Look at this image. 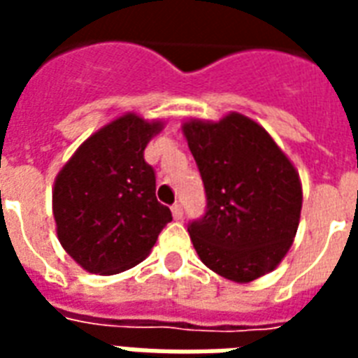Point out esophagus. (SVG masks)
Returning <instances> with one entry per match:
<instances>
[{
	"mask_svg": "<svg viewBox=\"0 0 358 358\" xmlns=\"http://www.w3.org/2000/svg\"><path fill=\"white\" fill-rule=\"evenodd\" d=\"M171 210H173V217L176 219V221H180V219L184 217V210H182V204H178V202H176V204H173V208H171Z\"/></svg>",
	"mask_w": 358,
	"mask_h": 358,
	"instance_id": "obj_1",
	"label": "esophagus"
}]
</instances>
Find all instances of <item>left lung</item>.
<instances>
[{
    "label": "left lung",
    "mask_w": 358,
    "mask_h": 358,
    "mask_svg": "<svg viewBox=\"0 0 358 358\" xmlns=\"http://www.w3.org/2000/svg\"><path fill=\"white\" fill-rule=\"evenodd\" d=\"M201 171L208 212L187 227L202 264L232 282L271 273L299 227L303 187L294 163L249 117L182 124Z\"/></svg>",
    "instance_id": "obj_1"
}]
</instances>
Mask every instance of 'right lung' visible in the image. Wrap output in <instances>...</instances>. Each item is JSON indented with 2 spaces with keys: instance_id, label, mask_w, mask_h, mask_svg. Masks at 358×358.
Here are the masks:
<instances>
[{
  "instance_id": "right-lung-1",
  "label": "right lung",
  "mask_w": 358,
  "mask_h": 358,
  "mask_svg": "<svg viewBox=\"0 0 358 358\" xmlns=\"http://www.w3.org/2000/svg\"><path fill=\"white\" fill-rule=\"evenodd\" d=\"M163 120L124 113L94 131L55 176L59 243L85 271L117 275L150 255L171 210L156 199L145 148Z\"/></svg>"
}]
</instances>
